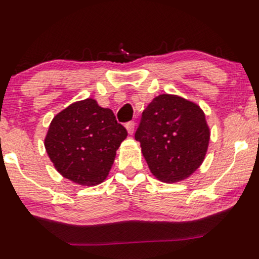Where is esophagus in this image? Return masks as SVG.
<instances>
[{
	"label": "esophagus",
	"instance_id": "1",
	"mask_svg": "<svg viewBox=\"0 0 259 259\" xmlns=\"http://www.w3.org/2000/svg\"><path fill=\"white\" fill-rule=\"evenodd\" d=\"M126 128L128 131L130 135H132L135 132V121H130V122L126 123Z\"/></svg>",
	"mask_w": 259,
	"mask_h": 259
}]
</instances>
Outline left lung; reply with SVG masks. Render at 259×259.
I'll use <instances>...</instances> for the list:
<instances>
[{"instance_id":"8db88e82","label":"left lung","mask_w":259,"mask_h":259,"mask_svg":"<svg viewBox=\"0 0 259 259\" xmlns=\"http://www.w3.org/2000/svg\"><path fill=\"white\" fill-rule=\"evenodd\" d=\"M135 137L151 173L161 182L175 183L189 177L202 163L209 128L195 103L160 94L143 111Z\"/></svg>"}]
</instances>
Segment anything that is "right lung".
Segmentation results:
<instances>
[{
    "instance_id": "obj_1",
    "label": "right lung",
    "mask_w": 259,
    "mask_h": 259,
    "mask_svg": "<svg viewBox=\"0 0 259 259\" xmlns=\"http://www.w3.org/2000/svg\"><path fill=\"white\" fill-rule=\"evenodd\" d=\"M126 137V128L110 109L87 98L72 103L53 117L45 148L63 177L92 187L108 177Z\"/></svg>"
}]
</instances>
